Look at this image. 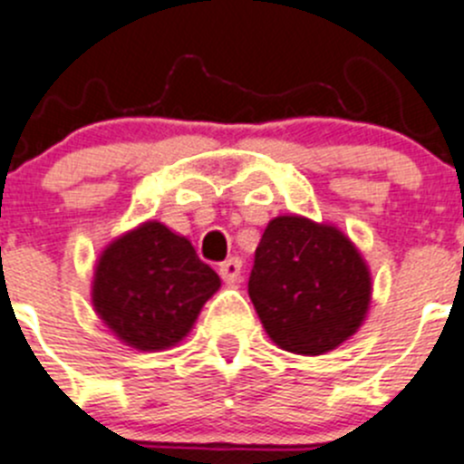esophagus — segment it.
<instances>
[{"label":"esophagus","instance_id":"34e87169","mask_svg":"<svg viewBox=\"0 0 464 464\" xmlns=\"http://www.w3.org/2000/svg\"><path fill=\"white\" fill-rule=\"evenodd\" d=\"M218 273L227 285H235V282L241 280V259L239 257L225 259V262L220 264Z\"/></svg>","mask_w":464,"mask_h":464}]
</instances>
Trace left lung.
Listing matches in <instances>:
<instances>
[{
    "label": "left lung",
    "instance_id": "obj_1",
    "mask_svg": "<svg viewBox=\"0 0 464 464\" xmlns=\"http://www.w3.org/2000/svg\"><path fill=\"white\" fill-rule=\"evenodd\" d=\"M248 294L277 346L298 355H324L367 319L372 273L334 225L277 216L255 250Z\"/></svg>",
    "mask_w": 464,
    "mask_h": 464
}]
</instances>
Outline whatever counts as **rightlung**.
Returning <instances> with one entry per match:
<instances>
[{
	"label": "right lung",
	"instance_id": "add662e5",
	"mask_svg": "<svg viewBox=\"0 0 464 464\" xmlns=\"http://www.w3.org/2000/svg\"><path fill=\"white\" fill-rule=\"evenodd\" d=\"M220 277L187 237L148 220L118 237L97 259L92 307L136 351H163L191 333Z\"/></svg>",
	"mask_w": 464,
	"mask_h": 464
}]
</instances>
